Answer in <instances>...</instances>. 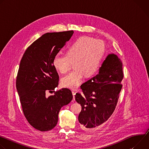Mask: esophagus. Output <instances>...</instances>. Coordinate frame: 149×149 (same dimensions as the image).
<instances>
[{
  "label": "esophagus",
  "mask_w": 149,
  "mask_h": 149,
  "mask_svg": "<svg viewBox=\"0 0 149 149\" xmlns=\"http://www.w3.org/2000/svg\"><path fill=\"white\" fill-rule=\"evenodd\" d=\"M72 95H73V100H75V91H72Z\"/></svg>",
  "instance_id": "34e87169"
}]
</instances>
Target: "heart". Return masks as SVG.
Masks as SVG:
<instances>
[{"label": "heart", "instance_id": "obj_1", "mask_svg": "<svg viewBox=\"0 0 149 149\" xmlns=\"http://www.w3.org/2000/svg\"><path fill=\"white\" fill-rule=\"evenodd\" d=\"M105 49L102 40L83 36L72 42L68 48L66 55H55L52 64L61 74L67 73L74 63L75 70L62 78V86L75 89L79 86L84 75L87 78L94 75L100 67Z\"/></svg>", "mask_w": 149, "mask_h": 149}]
</instances>
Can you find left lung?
Segmentation results:
<instances>
[{
    "label": "left lung",
    "instance_id": "8db88e82",
    "mask_svg": "<svg viewBox=\"0 0 149 149\" xmlns=\"http://www.w3.org/2000/svg\"><path fill=\"white\" fill-rule=\"evenodd\" d=\"M124 78L123 63L115 54H109L99 69V73L83 83L75 100L82 110L78 116L81 128L95 129L113 113L119 98Z\"/></svg>",
    "mask_w": 149,
    "mask_h": 149
}]
</instances>
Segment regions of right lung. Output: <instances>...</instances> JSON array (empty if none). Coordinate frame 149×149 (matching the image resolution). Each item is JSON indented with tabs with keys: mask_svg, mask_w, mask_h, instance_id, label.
Masks as SVG:
<instances>
[{
	"mask_svg": "<svg viewBox=\"0 0 149 149\" xmlns=\"http://www.w3.org/2000/svg\"><path fill=\"white\" fill-rule=\"evenodd\" d=\"M73 33L69 31L43 35L28 47L20 60L16 89L25 118L39 131L54 129L61 107L72 100L68 88L54 91L58 85L59 75L52 60ZM47 92L54 94L48 97Z\"/></svg>",
	"mask_w": 149,
	"mask_h": 149,
	"instance_id": "1",
	"label": "right lung"
}]
</instances>
